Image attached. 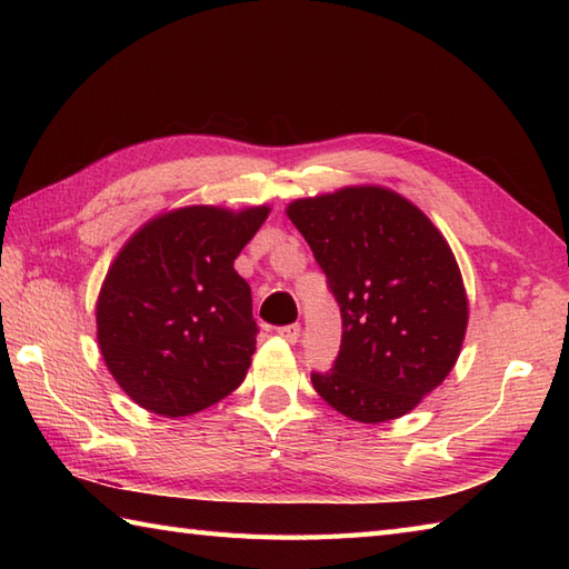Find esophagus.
I'll use <instances>...</instances> for the list:
<instances>
[{"mask_svg":"<svg viewBox=\"0 0 569 569\" xmlns=\"http://www.w3.org/2000/svg\"><path fill=\"white\" fill-rule=\"evenodd\" d=\"M278 335L283 337L286 342H298V337H300V325L298 322H291V325H283V328H278Z\"/></svg>","mask_w":569,"mask_h":569,"instance_id":"obj_1","label":"esophagus"}]
</instances>
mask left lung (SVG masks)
Segmentation results:
<instances>
[{
	"instance_id": "obj_1",
	"label": "left lung",
	"mask_w": 569,
	"mask_h": 569,
	"mask_svg": "<svg viewBox=\"0 0 569 569\" xmlns=\"http://www.w3.org/2000/svg\"><path fill=\"white\" fill-rule=\"evenodd\" d=\"M306 237L340 306L342 345L316 391L359 422L406 416L455 367L467 296L452 249L416 204L383 188L296 200Z\"/></svg>"
}]
</instances>
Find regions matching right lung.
Instances as JSON below:
<instances>
[{
	"label": "right lung",
	"mask_w": 569,
	"mask_h": 569,
	"mask_svg": "<svg viewBox=\"0 0 569 569\" xmlns=\"http://www.w3.org/2000/svg\"><path fill=\"white\" fill-rule=\"evenodd\" d=\"M266 217L269 208L173 210L141 227L107 271L104 365L151 413H198L244 381L259 328L234 259Z\"/></svg>",
	"instance_id": "1"
}]
</instances>
